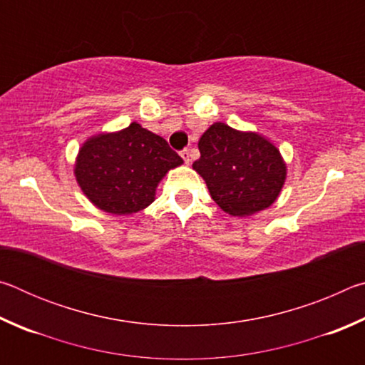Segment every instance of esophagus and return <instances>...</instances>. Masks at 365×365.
Listing matches in <instances>:
<instances>
[{"instance_id": "34e87169", "label": "esophagus", "mask_w": 365, "mask_h": 365, "mask_svg": "<svg viewBox=\"0 0 365 365\" xmlns=\"http://www.w3.org/2000/svg\"><path fill=\"white\" fill-rule=\"evenodd\" d=\"M180 156H182V159L185 160V164H190V163H191V151H190V150H183V151L180 153Z\"/></svg>"}]
</instances>
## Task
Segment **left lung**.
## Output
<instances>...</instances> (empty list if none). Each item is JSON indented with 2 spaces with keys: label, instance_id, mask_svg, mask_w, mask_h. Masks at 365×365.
<instances>
[{
  "label": "left lung",
  "instance_id": "obj_1",
  "mask_svg": "<svg viewBox=\"0 0 365 365\" xmlns=\"http://www.w3.org/2000/svg\"><path fill=\"white\" fill-rule=\"evenodd\" d=\"M193 169L222 211L248 217L270 207L287 180V163L272 140L214 122L197 141Z\"/></svg>",
  "mask_w": 365,
  "mask_h": 365
}]
</instances>
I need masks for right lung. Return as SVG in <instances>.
<instances>
[{"mask_svg":"<svg viewBox=\"0 0 365 365\" xmlns=\"http://www.w3.org/2000/svg\"><path fill=\"white\" fill-rule=\"evenodd\" d=\"M182 164L163 137L132 122L122 130L86 138L73 175L91 205L108 214L128 215L150 206L160 180Z\"/></svg>","mask_w":365,"mask_h":365,"instance_id":"1","label":"right lung"}]
</instances>
